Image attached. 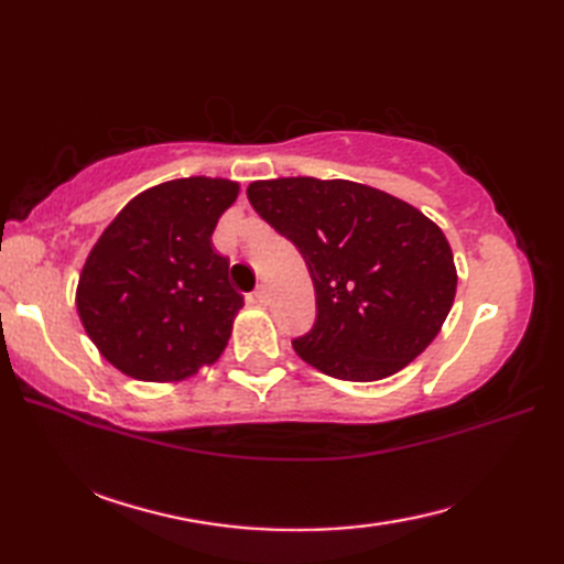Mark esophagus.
Wrapping results in <instances>:
<instances>
[{
  "instance_id": "obj_1",
  "label": "esophagus",
  "mask_w": 564,
  "mask_h": 564,
  "mask_svg": "<svg viewBox=\"0 0 564 564\" xmlns=\"http://www.w3.org/2000/svg\"><path fill=\"white\" fill-rule=\"evenodd\" d=\"M254 297H257V303H261V305H267V303L271 301V293H269V289H267V285H259V289L254 291Z\"/></svg>"
}]
</instances>
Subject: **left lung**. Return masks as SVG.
Masks as SVG:
<instances>
[{
  "mask_svg": "<svg viewBox=\"0 0 564 564\" xmlns=\"http://www.w3.org/2000/svg\"><path fill=\"white\" fill-rule=\"evenodd\" d=\"M247 198L301 251L317 317L293 349L339 380L398 373L434 341L458 275L446 235L386 191L313 176L254 182Z\"/></svg>",
  "mask_w": 564,
  "mask_h": 564,
  "instance_id": "obj_1",
  "label": "left lung"
}]
</instances>
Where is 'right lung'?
<instances>
[{
  "label": "right lung",
  "instance_id": "right-lung-1",
  "mask_svg": "<svg viewBox=\"0 0 564 564\" xmlns=\"http://www.w3.org/2000/svg\"><path fill=\"white\" fill-rule=\"evenodd\" d=\"M239 186L174 178L142 191L106 227L77 285V313L106 361L126 376L170 382L210 366L245 305L210 235Z\"/></svg>",
  "mask_w": 564,
  "mask_h": 564
}]
</instances>
